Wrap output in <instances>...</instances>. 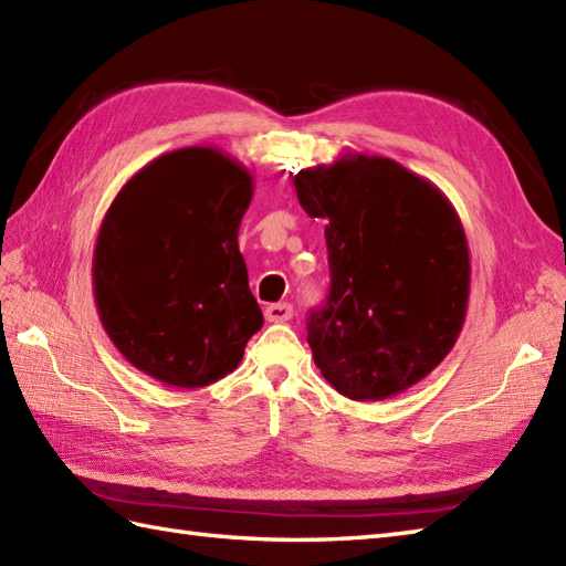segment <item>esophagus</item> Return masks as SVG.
<instances>
[{
	"instance_id": "esophagus-1",
	"label": "esophagus",
	"mask_w": 566,
	"mask_h": 566,
	"mask_svg": "<svg viewBox=\"0 0 566 566\" xmlns=\"http://www.w3.org/2000/svg\"><path fill=\"white\" fill-rule=\"evenodd\" d=\"M294 315V308H292V304H270L268 308H265V318L270 321V323H284V321H289Z\"/></svg>"
}]
</instances>
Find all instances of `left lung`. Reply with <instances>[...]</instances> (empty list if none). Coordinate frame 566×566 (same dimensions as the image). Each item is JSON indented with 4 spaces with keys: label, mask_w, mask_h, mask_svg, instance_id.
<instances>
[{
    "label": "left lung",
    "mask_w": 566,
    "mask_h": 566,
    "mask_svg": "<svg viewBox=\"0 0 566 566\" xmlns=\"http://www.w3.org/2000/svg\"><path fill=\"white\" fill-rule=\"evenodd\" d=\"M294 188L325 219L331 294L308 315L323 378L349 400H386L446 359L463 331L470 253L461 217L433 182L386 156L345 154Z\"/></svg>",
    "instance_id": "obj_1"
}]
</instances>
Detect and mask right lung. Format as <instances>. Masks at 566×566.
I'll list each match as a JSON object with an SVG mask.
<instances>
[{
    "label": "right lung",
    "instance_id": "add662e5",
    "mask_svg": "<svg viewBox=\"0 0 566 566\" xmlns=\"http://www.w3.org/2000/svg\"><path fill=\"white\" fill-rule=\"evenodd\" d=\"M253 176L214 147L168 151L115 195L94 248L98 318L117 352L170 388L231 374L262 311L239 227Z\"/></svg>",
    "mask_w": 566,
    "mask_h": 566
}]
</instances>
